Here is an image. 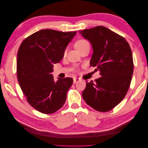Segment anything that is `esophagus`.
Returning a JSON list of instances; mask_svg holds the SVG:
<instances>
[{
	"mask_svg": "<svg viewBox=\"0 0 148 148\" xmlns=\"http://www.w3.org/2000/svg\"><path fill=\"white\" fill-rule=\"evenodd\" d=\"M79 81V79L76 78V77H75V78H73V83H77V82H78Z\"/></svg>",
	"mask_w": 148,
	"mask_h": 148,
	"instance_id": "esophagus-1",
	"label": "esophagus"
}]
</instances>
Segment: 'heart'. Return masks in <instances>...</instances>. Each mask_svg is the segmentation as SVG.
<instances>
[{
  "mask_svg": "<svg viewBox=\"0 0 148 148\" xmlns=\"http://www.w3.org/2000/svg\"><path fill=\"white\" fill-rule=\"evenodd\" d=\"M87 45H89L88 42H87L85 40H79L77 41V42L75 43V48H77V50H78L79 49H81V48H83L84 46H86ZM66 52V51L65 52V53Z\"/></svg>",
  "mask_w": 148,
  "mask_h": 148,
  "instance_id": "1",
  "label": "heart"
}]
</instances>
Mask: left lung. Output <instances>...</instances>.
Listing matches in <instances>:
<instances>
[{"mask_svg": "<svg viewBox=\"0 0 148 148\" xmlns=\"http://www.w3.org/2000/svg\"><path fill=\"white\" fill-rule=\"evenodd\" d=\"M79 33L91 43L90 65L96 67L101 75L94 82L86 81L82 96L95 110L109 111L123 100L129 88L134 70L131 49L124 37L105 27Z\"/></svg>", "mask_w": 148, "mask_h": 148, "instance_id": "8db88e82", "label": "left lung"}]
</instances>
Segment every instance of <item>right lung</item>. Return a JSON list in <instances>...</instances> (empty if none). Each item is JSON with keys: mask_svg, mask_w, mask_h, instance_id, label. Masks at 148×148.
Wrapping results in <instances>:
<instances>
[{"mask_svg": "<svg viewBox=\"0 0 148 148\" xmlns=\"http://www.w3.org/2000/svg\"><path fill=\"white\" fill-rule=\"evenodd\" d=\"M75 35L76 31L40 30L23 40L19 48L18 83L28 103L40 113H54L65 102L73 80L67 77L55 82L51 73L54 64L64 58L65 48Z\"/></svg>", "mask_w": 148, "mask_h": 148, "instance_id": "add662e5", "label": "right lung"}]
</instances>
